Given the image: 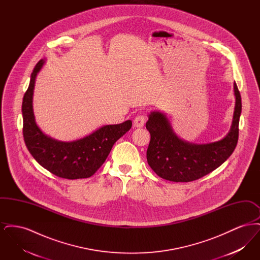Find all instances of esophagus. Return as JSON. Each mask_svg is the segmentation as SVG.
Masks as SVG:
<instances>
[{"label": "esophagus", "mask_w": 260, "mask_h": 260, "mask_svg": "<svg viewBox=\"0 0 260 260\" xmlns=\"http://www.w3.org/2000/svg\"><path fill=\"white\" fill-rule=\"evenodd\" d=\"M145 124V116L144 115H139L136 116L134 120V124L136 127H142Z\"/></svg>", "instance_id": "esophagus-1"}]
</instances>
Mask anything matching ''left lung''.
I'll list each match as a JSON object with an SVG mask.
<instances>
[{"mask_svg":"<svg viewBox=\"0 0 260 260\" xmlns=\"http://www.w3.org/2000/svg\"><path fill=\"white\" fill-rule=\"evenodd\" d=\"M235 110L232 125L221 140L195 144L175 135L168 118L161 112H151L146 128L151 139L147 161L160 177L174 182H189L211 173L226 161L235 150L239 137V121L242 100L234 83Z\"/></svg>","mask_w":260,"mask_h":260,"instance_id":"left-lung-1","label":"left lung"}]
</instances>
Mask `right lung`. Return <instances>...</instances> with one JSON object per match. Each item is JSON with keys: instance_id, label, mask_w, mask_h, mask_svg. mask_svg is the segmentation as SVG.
<instances>
[{"instance_id": "1", "label": "right lung", "mask_w": 260, "mask_h": 260, "mask_svg": "<svg viewBox=\"0 0 260 260\" xmlns=\"http://www.w3.org/2000/svg\"><path fill=\"white\" fill-rule=\"evenodd\" d=\"M44 64V59L36 64L22 101L26 147L43 168L58 177L66 179L90 177L103 165L114 143L131 129L133 123L127 120L122 124L103 125L88 136L69 142L46 136L36 124L33 112L35 81Z\"/></svg>"}]
</instances>
